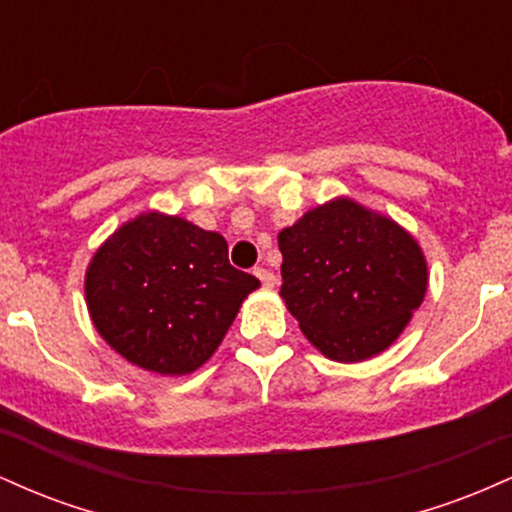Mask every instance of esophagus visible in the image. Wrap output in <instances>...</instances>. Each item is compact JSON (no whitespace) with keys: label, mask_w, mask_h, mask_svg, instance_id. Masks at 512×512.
Here are the masks:
<instances>
[{"label":"esophagus","mask_w":512,"mask_h":512,"mask_svg":"<svg viewBox=\"0 0 512 512\" xmlns=\"http://www.w3.org/2000/svg\"><path fill=\"white\" fill-rule=\"evenodd\" d=\"M255 276L262 281V286H267V289H274L276 286V276H274V272H269V269L255 267Z\"/></svg>","instance_id":"34e87169"}]
</instances>
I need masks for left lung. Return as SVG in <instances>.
I'll list each match as a JSON object with an SVG mask.
<instances>
[{"label":"left lung","mask_w":512,"mask_h":512,"mask_svg":"<svg viewBox=\"0 0 512 512\" xmlns=\"http://www.w3.org/2000/svg\"><path fill=\"white\" fill-rule=\"evenodd\" d=\"M281 298L332 361L385 351L424 301V252L404 228L351 199L322 204L279 233Z\"/></svg>","instance_id":"1"}]
</instances>
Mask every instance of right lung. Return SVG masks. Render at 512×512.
I'll list each match as a JSON object with an SVG mask.
<instances>
[{
    "label": "right lung",
    "instance_id": "add662e5",
    "mask_svg": "<svg viewBox=\"0 0 512 512\" xmlns=\"http://www.w3.org/2000/svg\"><path fill=\"white\" fill-rule=\"evenodd\" d=\"M257 286L228 262L219 233L149 211L93 255L86 303L101 337L129 363L185 375L214 354Z\"/></svg>",
    "mask_w": 512,
    "mask_h": 512
}]
</instances>
